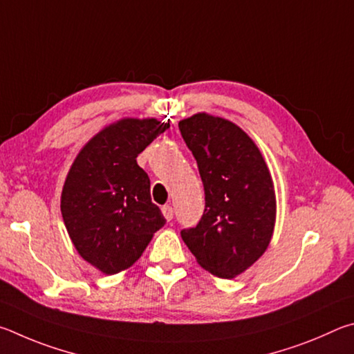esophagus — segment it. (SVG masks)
I'll list each match as a JSON object with an SVG mask.
<instances>
[{"label":"esophagus","mask_w":354,"mask_h":354,"mask_svg":"<svg viewBox=\"0 0 354 354\" xmlns=\"http://www.w3.org/2000/svg\"><path fill=\"white\" fill-rule=\"evenodd\" d=\"M161 213H163L166 221H172L174 212H172V207H171V205H165L163 208H161Z\"/></svg>","instance_id":"esophagus-1"}]
</instances>
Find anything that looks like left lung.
Returning <instances> with one entry per match:
<instances>
[{
    "label": "left lung",
    "instance_id": "obj_1",
    "mask_svg": "<svg viewBox=\"0 0 354 354\" xmlns=\"http://www.w3.org/2000/svg\"><path fill=\"white\" fill-rule=\"evenodd\" d=\"M199 167L205 209L199 224L180 232L203 269L219 278L243 274L268 249L275 225L269 167L243 129L197 113L178 122Z\"/></svg>",
    "mask_w": 354,
    "mask_h": 354
}]
</instances>
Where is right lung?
Masks as SVG:
<instances>
[{
    "label": "right lung",
    "instance_id": "1",
    "mask_svg": "<svg viewBox=\"0 0 354 354\" xmlns=\"http://www.w3.org/2000/svg\"><path fill=\"white\" fill-rule=\"evenodd\" d=\"M167 127L153 118L110 124L86 142L68 172L62 218L79 255L105 275L130 268L166 224L136 157Z\"/></svg>",
    "mask_w": 354,
    "mask_h": 354
}]
</instances>
